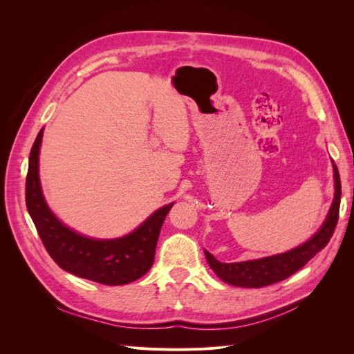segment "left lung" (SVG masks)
<instances>
[{
	"label": "left lung",
	"mask_w": 354,
	"mask_h": 354,
	"mask_svg": "<svg viewBox=\"0 0 354 354\" xmlns=\"http://www.w3.org/2000/svg\"><path fill=\"white\" fill-rule=\"evenodd\" d=\"M334 177H335V198L332 202L328 217L324 226L315 234V236L298 246L295 250L288 251L285 254H277L266 259L242 261V263H221L205 251L207 261L221 281L234 286L243 288H261L281 282L286 277L298 272L304 267L313 257L322 251L328 245L329 239L334 234L335 226L338 223L339 214V199H341V181L338 168L334 164Z\"/></svg>",
	"instance_id": "obj_1"
}]
</instances>
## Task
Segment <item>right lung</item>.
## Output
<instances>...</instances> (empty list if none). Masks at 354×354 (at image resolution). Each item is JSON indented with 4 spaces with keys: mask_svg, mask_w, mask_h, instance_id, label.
I'll use <instances>...</instances> for the list:
<instances>
[{
    "mask_svg": "<svg viewBox=\"0 0 354 354\" xmlns=\"http://www.w3.org/2000/svg\"><path fill=\"white\" fill-rule=\"evenodd\" d=\"M42 130L29 155L26 176V208L47 252L59 267L84 279L103 285H125L146 274L155 260L160 227L174 203L158 209L140 227L120 239L85 238L62 224L44 201L38 176Z\"/></svg>",
    "mask_w": 354,
    "mask_h": 354,
    "instance_id": "add662e5",
    "label": "right lung"
}]
</instances>
